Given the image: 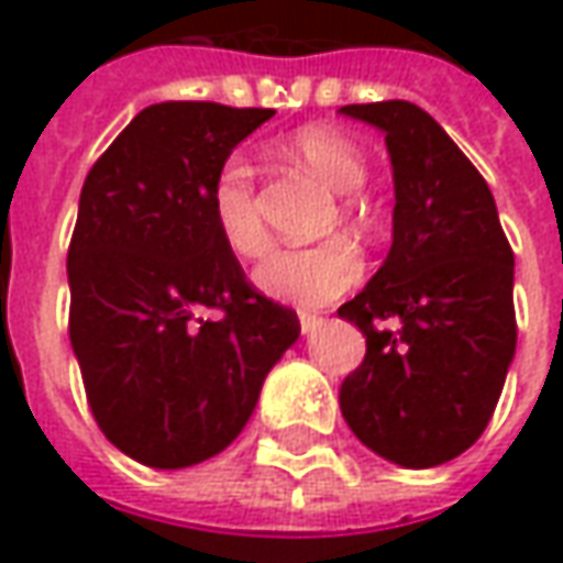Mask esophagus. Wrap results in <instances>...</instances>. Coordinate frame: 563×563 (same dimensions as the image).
Masks as SVG:
<instances>
[{
    "mask_svg": "<svg viewBox=\"0 0 563 563\" xmlns=\"http://www.w3.org/2000/svg\"><path fill=\"white\" fill-rule=\"evenodd\" d=\"M322 322H325V319H322V316H316V312H300V331H303V334L319 331V328H322Z\"/></svg>",
    "mask_w": 563,
    "mask_h": 563,
    "instance_id": "obj_1",
    "label": "esophagus"
}]
</instances>
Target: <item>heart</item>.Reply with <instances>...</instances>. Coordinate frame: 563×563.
<instances>
[{"instance_id": "obj_1", "label": "heart", "mask_w": 563, "mask_h": 563, "mask_svg": "<svg viewBox=\"0 0 563 563\" xmlns=\"http://www.w3.org/2000/svg\"><path fill=\"white\" fill-rule=\"evenodd\" d=\"M285 151L341 195L362 188L368 176L362 151L338 132H297L288 139ZM210 213L222 244L241 260H254L269 247V232L256 201L254 167L244 154H229L217 169L210 183ZM360 273V251L343 238H331L316 247L273 251L256 269V285L275 300L297 307H322L353 288Z\"/></svg>"}]
</instances>
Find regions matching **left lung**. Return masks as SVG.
Returning <instances> with one entry per match:
<instances>
[{"label":"left lung","mask_w":563,"mask_h":563,"mask_svg":"<svg viewBox=\"0 0 563 563\" xmlns=\"http://www.w3.org/2000/svg\"><path fill=\"white\" fill-rule=\"evenodd\" d=\"M341 114L384 132L396 191L390 254L338 309L365 334L341 412L380 459L443 465L481 440L515 360V254L486 179L428 111L396 98Z\"/></svg>","instance_id":"left-lung-1"}]
</instances>
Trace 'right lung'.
I'll use <instances>...</instances> for the list:
<instances>
[{
  "label": "right lung",
  "mask_w": 563,
  "mask_h": 563,
  "mask_svg": "<svg viewBox=\"0 0 563 563\" xmlns=\"http://www.w3.org/2000/svg\"><path fill=\"white\" fill-rule=\"evenodd\" d=\"M273 108L151 104L89 169L67 251L70 346L89 409L148 467L213 459L300 338L297 312L247 282L210 213V183Z\"/></svg>",
  "instance_id": "obj_1"
}]
</instances>
